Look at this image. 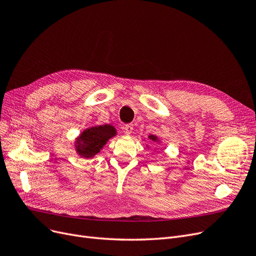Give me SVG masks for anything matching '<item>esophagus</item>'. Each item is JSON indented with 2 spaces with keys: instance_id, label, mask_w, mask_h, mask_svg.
<instances>
[{
  "instance_id": "esophagus-1",
  "label": "esophagus",
  "mask_w": 256,
  "mask_h": 256,
  "mask_svg": "<svg viewBox=\"0 0 256 256\" xmlns=\"http://www.w3.org/2000/svg\"><path fill=\"white\" fill-rule=\"evenodd\" d=\"M132 130H134V126H132V124H128L124 126V132H126V134H128V135L132 134Z\"/></svg>"
}]
</instances>
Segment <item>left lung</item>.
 I'll return each mask as SVG.
<instances>
[{"label": "left lung", "instance_id": "1", "mask_svg": "<svg viewBox=\"0 0 256 256\" xmlns=\"http://www.w3.org/2000/svg\"><path fill=\"white\" fill-rule=\"evenodd\" d=\"M150 139H152V141H157V137H156V136H152V135H150Z\"/></svg>", "mask_w": 256, "mask_h": 256}]
</instances>
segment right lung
<instances>
[{
  "instance_id": "add662e5",
  "label": "right lung",
  "mask_w": 256,
  "mask_h": 256,
  "mask_svg": "<svg viewBox=\"0 0 256 256\" xmlns=\"http://www.w3.org/2000/svg\"><path fill=\"white\" fill-rule=\"evenodd\" d=\"M115 135V128L110 124L86 128L77 138L75 146L77 154L84 158H93L106 146L108 140Z\"/></svg>"
}]
</instances>
